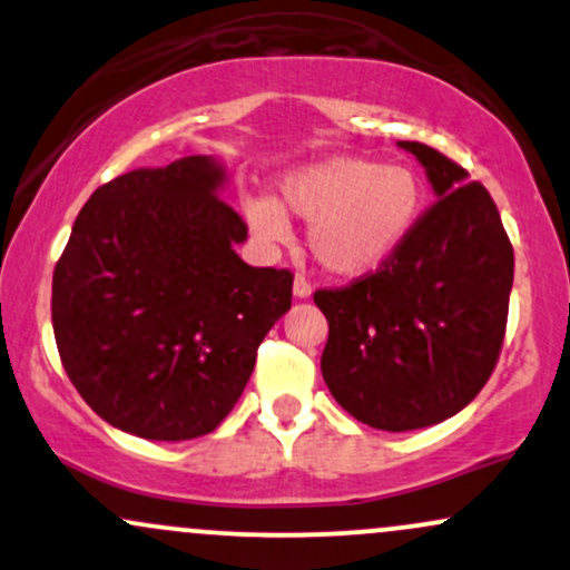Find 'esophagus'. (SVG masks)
<instances>
[{
  "label": "esophagus",
  "mask_w": 570,
  "mask_h": 570,
  "mask_svg": "<svg viewBox=\"0 0 570 570\" xmlns=\"http://www.w3.org/2000/svg\"><path fill=\"white\" fill-rule=\"evenodd\" d=\"M311 292H313L311 281H307L305 276H294V297L305 299V297H311Z\"/></svg>",
  "instance_id": "obj_1"
}]
</instances>
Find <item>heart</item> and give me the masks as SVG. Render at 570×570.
Wrapping results in <instances>:
<instances>
[{"instance_id": "1", "label": "heart", "mask_w": 570, "mask_h": 570, "mask_svg": "<svg viewBox=\"0 0 570 570\" xmlns=\"http://www.w3.org/2000/svg\"><path fill=\"white\" fill-rule=\"evenodd\" d=\"M281 206L311 222V252L326 271L364 276L402 248L426 208V187L404 166L337 155L281 181ZM248 222L263 238L289 233L276 203L254 200Z\"/></svg>"}]
</instances>
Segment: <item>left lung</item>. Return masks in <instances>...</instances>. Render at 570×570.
<instances>
[{
    "instance_id": "obj_1",
    "label": "left lung",
    "mask_w": 570,
    "mask_h": 570,
    "mask_svg": "<svg viewBox=\"0 0 570 570\" xmlns=\"http://www.w3.org/2000/svg\"><path fill=\"white\" fill-rule=\"evenodd\" d=\"M436 200L377 271L313 299L330 322L322 375L356 421L381 431L434 426L480 394L507 335L514 278L501 214L466 168L402 141Z\"/></svg>"
}]
</instances>
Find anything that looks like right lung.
<instances>
[{
    "label": "right lung",
    "mask_w": 570,
    "mask_h": 570,
    "mask_svg": "<svg viewBox=\"0 0 570 570\" xmlns=\"http://www.w3.org/2000/svg\"><path fill=\"white\" fill-rule=\"evenodd\" d=\"M189 155L90 195L53 271V332L96 415L144 440L212 434L292 307V271L235 254L248 227Z\"/></svg>",
    "instance_id": "1"
}]
</instances>
